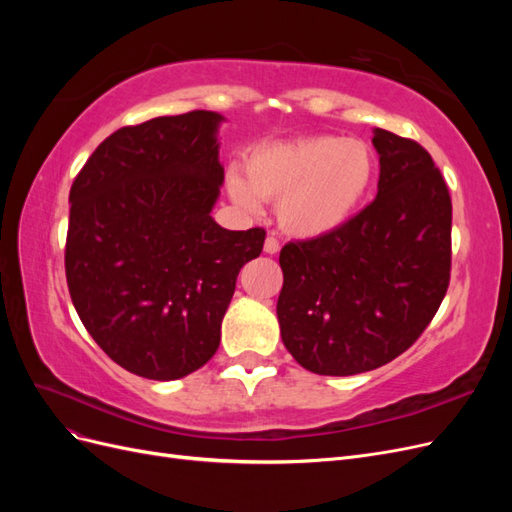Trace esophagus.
<instances>
[{
	"instance_id": "1",
	"label": "esophagus",
	"mask_w": 512,
	"mask_h": 512,
	"mask_svg": "<svg viewBox=\"0 0 512 512\" xmlns=\"http://www.w3.org/2000/svg\"><path fill=\"white\" fill-rule=\"evenodd\" d=\"M265 252H267V254H277V252H280V241H277L275 237H267V241H265Z\"/></svg>"
}]
</instances>
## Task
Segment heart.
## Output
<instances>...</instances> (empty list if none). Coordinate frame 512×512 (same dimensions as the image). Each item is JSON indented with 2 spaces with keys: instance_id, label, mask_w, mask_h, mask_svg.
I'll return each instance as SVG.
<instances>
[{
  "instance_id": "b5f03b06",
  "label": "heart",
  "mask_w": 512,
  "mask_h": 512,
  "mask_svg": "<svg viewBox=\"0 0 512 512\" xmlns=\"http://www.w3.org/2000/svg\"><path fill=\"white\" fill-rule=\"evenodd\" d=\"M245 179L230 173V196L256 211L277 203V220L292 237L314 239L346 226L376 177V156L359 138L312 136L256 147L245 158Z\"/></svg>"
}]
</instances>
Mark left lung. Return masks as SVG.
Segmentation results:
<instances>
[{
	"label": "left lung",
	"instance_id": "1",
	"mask_svg": "<svg viewBox=\"0 0 512 512\" xmlns=\"http://www.w3.org/2000/svg\"><path fill=\"white\" fill-rule=\"evenodd\" d=\"M378 196L329 235L280 252L282 342L320 376L391 363L436 316L451 282L453 205L440 168L412 138L376 128Z\"/></svg>",
	"mask_w": 512,
	"mask_h": 512
}]
</instances>
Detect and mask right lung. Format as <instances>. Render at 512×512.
I'll return each mask as SVG.
<instances>
[{
	"label": "right lung",
	"mask_w": 512,
	"mask_h": 512,
	"mask_svg": "<svg viewBox=\"0 0 512 512\" xmlns=\"http://www.w3.org/2000/svg\"><path fill=\"white\" fill-rule=\"evenodd\" d=\"M224 117L190 111L113 132L70 188L66 280L96 344L123 369L177 380L203 367L265 230H226L211 209Z\"/></svg>",
	"instance_id": "obj_1"
}]
</instances>
